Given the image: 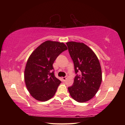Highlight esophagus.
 <instances>
[{"mask_svg": "<svg viewBox=\"0 0 125 125\" xmlns=\"http://www.w3.org/2000/svg\"><path fill=\"white\" fill-rule=\"evenodd\" d=\"M66 79H67V77H62V79H63V80L64 81H65Z\"/></svg>", "mask_w": 125, "mask_h": 125, "instance_id": "obj_1", "label": "esophagus"}]
</instances>
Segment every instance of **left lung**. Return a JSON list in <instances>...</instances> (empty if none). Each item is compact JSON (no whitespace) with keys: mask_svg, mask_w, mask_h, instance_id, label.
<instances>
[{"mask_svg":"<svg viewBox=\"0 0 125 125\" xmlns=\"http://www.w3.org/2000/svg\"><path fill=\"white\" fill-rule=\"evenodd\" d=\"M66 44L76 74L73 85L68 87V91L77 102H87L94 96L102 83L99 61L92 50L84 43L71 41Z\"/></svg>","mask_w":125,"mask_h":125,"instance_id":"8db88e82","label":"left lung"}]
</instances>
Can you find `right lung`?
I'll return each mask as SVG.
<instances>
[{
	"label": "right lung",
	"mask_w": 125,
	"mask_h": 125,
	"mask_svg": "<svg viewBox=\"0 0 125 125\" xmlns=\"http://www.w3.org/2000/svg\"><path fill=\"white\" fill-rule=\"evenodd\" d=\"M67 47L59 42L46 41L31 53L26 65L24 78L27 89L35 99L45 102L55 94L61 81L54 75L52 64Z\"/></svg>",
	"instance_id": "right-lung-1"
}]
</instances>
